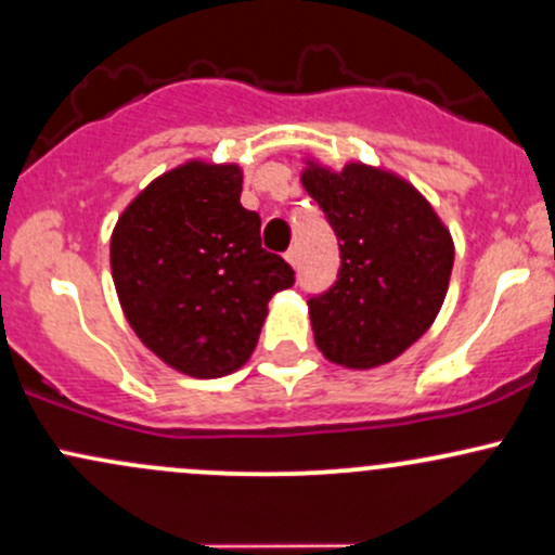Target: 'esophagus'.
I'll use <instances>...</instances> for the list:
<instances>
[{"label":"esophagus","mask_w":555,"mask_h":555,"mask_svg":"<svg viewBox=\"0 0 555 555\" xmlns=\"http://www.w3.org/2000/svg\"><path fill=\"white\" fill-rule=\"evenodd\" d=\"M284 260H287V263H289L292 268L300 266V253H297V247H289L287 253H284Z\"/></svg>","instance_id":"1"}]
</instances>
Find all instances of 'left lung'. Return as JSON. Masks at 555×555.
<instances>
[{"label": "left lung", "instance_id": "8db88e82", "mask_svg": "<svg viewBox=\"0 0 555 555\" xmlns=\"http://www.w3.org/2000/svg\"><path fill=\"white\" fill-rule=\"evenodd\" d=\"M302 186L326 212L343 268L310 297L315 347L337 366L369 371L422 339L446 302L455 245L429 199L395 170L306 157Z\"/></svg>", "mask_w": 555, "mask_h": 555}]
</instances>
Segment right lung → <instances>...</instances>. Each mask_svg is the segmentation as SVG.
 <instances>
[{
	"label": "right lung",
	"instance_id": "1",
	"mask_svg": "<svg viewBox=\"0 0 555 555\" xmlns=\"http://www.w3.org/2000/svg\"><path fill=\"white\" fill-rule=\"evenodd\" d=\"M240 194L236 163L194 157L152 179L109 236V271L133 334L194 379L245 366L268 300L295 284L284 258L260 247V218Z\"/></svg>",
	"mask_w": 555,
	"mask_h": 555
}]
</instances>
